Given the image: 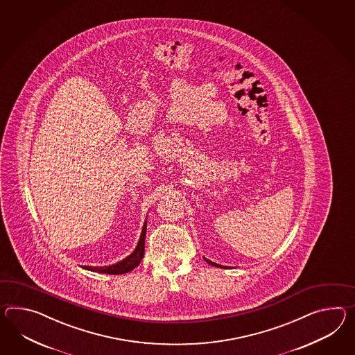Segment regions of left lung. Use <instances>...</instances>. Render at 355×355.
<instances>
[{"label": "left lung", "instance_id": "1", "mask_svg": "<svg viewBox=\"0 0 355 355\" xmlns=\"http://www.w3.org/2000/svg\"><path fill=\"white\" fill-rule=\"evenodd\" d=\"M204 259L207 260L209 264H211V266H216V267H222V266H219V264H216V263H213L211 260L207 259V258H204Z\"/></svg>", "mask_w": 355, "mask_h": 355}]
</instances>
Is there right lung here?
<instances>
[{
	"mask_svg": "<svg viewBox=\"0 0 355 355\" xmlns=\"http://www.w3.org/2000/svg\"><path fill=\"white\" fill-rule=\"evenodd\" d=\"M147 219H145V223L142 227V232L139 236V242L136 249L130 254L127 258L112 264V266H104V267H91V266H83L82 268L91 270V272H97V273H105V275H124L128 273L130 270L136 268L141 263L145 254V237H146Z\"/></svg>",
	"mask_w": 355,
	"mask_h": 355,
	"instance_id": "add662e5",
	"label": "right lung"
}]
</instances>
